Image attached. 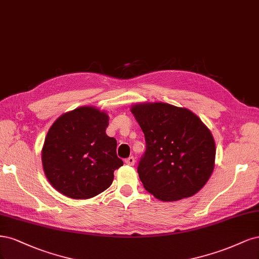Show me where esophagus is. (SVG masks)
Listing matches in <instances>:
<instances>
[{
    "instance_id": "esophagus-1",
    "label": "esophagus",
    "mask_w": 259,
    "mask_h": 259,
    "mask_svg": "<svg viewBox=\"0 0 259 259\" xmlns=\"http://www.w3.org/2000/svg\"><path fill=\"white\" fill-rule=\"evenodd\" d=\"M124 162H126L128 165H133L136 163V159H135V157L133 156H131V157H129V158H127L126 160H124Z\"/></svg>"
}]
</instances>
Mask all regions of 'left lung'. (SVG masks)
Here are the masks:
<instances>
[{
	"label": "left lung",
	"mask_w": 259,
	"mask_h": 259,
	"mask_svg": "<svg viewBox=\"0 0 259 259\" xmlns=\"http://www.w3.org/2000/svg\"><path fill=\"white\" fill-rule=\"evenodd\" d=\"M131 112L145 137L138 165L144 188L162 201L197 194L214 169L210 130L193 112L171 104H137Z\"/></svg>",
	"instance_id": "left-lung-1"
}]
</instances>
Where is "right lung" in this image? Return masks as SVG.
Wrapping results in <instances>:
<instances>
[{
    "mask_svg": "<svg viewBox=\"0 0 259 259\" xmlns=\"http://www.w3.org/2000/svg\"><path fill=\"white\" fill-rule=\"evenodd\" d=\"M108 116L82 106L60 116L49 129L41 162L49 183L73 199L95 197L111 186L114 171L123 164L117 142L105 130Z\"/></svg>",
    "mask_w": 259,
    "mask_h": 259,
    "instance_id": "obj_1",
    "label": "right lung"
}]
</instances>
